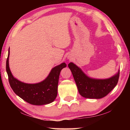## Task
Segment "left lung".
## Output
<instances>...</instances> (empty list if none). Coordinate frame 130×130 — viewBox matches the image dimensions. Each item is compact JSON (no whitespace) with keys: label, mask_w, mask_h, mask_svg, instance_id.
Returning <instances> with one entry per match:
<instances>
[{"label":"left lung","mask_w":130,"mask_h":130,"mask_svg":"<svg viewBox=\"0 0 130 130\" xmlns=\"http://www.w3.org/2000/svg\"><path fill=\"white\" fill-rule=\"evenodd\" d=\"M82 96L89 99H100L106 96L116 86L120 76V70L111 78L106 79L91 78L85 75L78 66L73 62L68 64Z\"/></svg>","instance_id":"8db88e82"}]
</instances>
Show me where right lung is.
<instances>
[{"instance_id": "obj_1", "label": "right lung", "mask_w": 130, "mask_h": 130, "mask_svg": "<svg viewBox=\"0 0 130 130\" xmlns=\"http://www.w3.org/2000/svg\"><path fill=\"white\" fill-rule=\"evenodd\" d=\"M9 48L6 62V70L10 87L17 95L28 103L36 106L52 103L56 98L60 71L67 67L65 62L52 69L47 78L36 84H27L14 78L9 66Z\"/></svg>"}]
</instances>
